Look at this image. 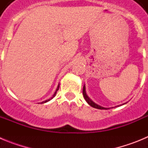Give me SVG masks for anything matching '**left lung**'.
<instances>
[{"label": "left lung", "mask_w": 148, "mask_h": 148, "mask_svg": "<svg viewBox=\"0 0 148 148\" xmlns=\"http://www.w3.org/2000/svg\"><path fill=\"white\" fill-rule=\"evenodd\" d=\"M83 95H84V99L86 100V101H87V103H88L89 104H90L91 107H92V108H96V109H100V110H104V109H108V108H103V107H101V106L98 105V104H96L95 103H94L93 101H92L91 99H90V98L87 96V93H86V90H85V85H84V87H83ZM109 109V108H108Z\"/></svg>", "instance_id": "1"}]
</instances>
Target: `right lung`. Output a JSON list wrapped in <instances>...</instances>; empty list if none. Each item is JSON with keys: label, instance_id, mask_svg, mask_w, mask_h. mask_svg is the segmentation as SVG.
<instances>
[{"label": "right lung", "instance_id": "right-lung-1", "mask_svg": "<svg viewBox=\"0 0 148 148\" xmlns=\"http://www.w3.org/2000/svg\"><path fill=\"white\" fill-rule=\"evenodd\" d=\"M58 89H59V84H58V87H57V89H56V92H55V93L53 94V96H52V97L50 98V99H47V100H46V101H42V102H41V104H44V103H46V102H47V101H50L51 99H53V98L55 97V96H56V92H57V91H58Z\"/></svg>", "mask_w": 148, "mask_h": 148}]
</instances>
